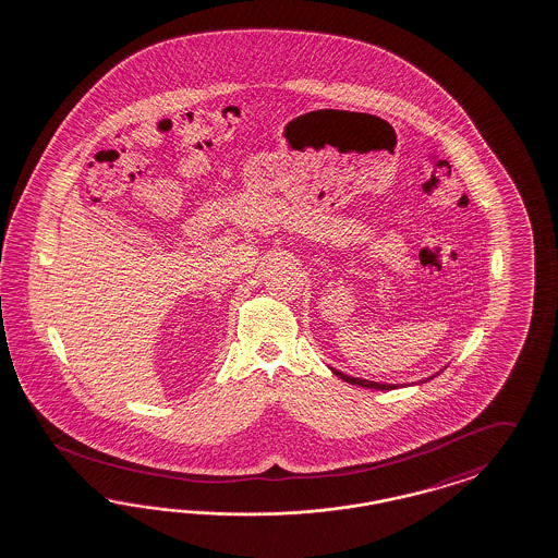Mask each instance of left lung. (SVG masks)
I'll return each instance as SVG.
<instances>
[{"instance_id": "obj_1", "label": "left lung", "mask_w": 558, "mask_h": 558, "mask_svg": "<svg viewBox=\"0 0 558 558\" xmlns=\"http://www.w3.org/2000/svg\"><path fill=\"white\" fill-rule=\"evenodd\" d=\"M330 372H332L335 376L343 378L345 383H350V385H357V387H364V389H376V391H391V389H399V387H405V385H389V383H374V380H366V378H355V376H348V374L335 371V368H330ZM436 374H440V372H436ZM430 378H434V374L433 376H428V378H424V380H420V383H426V380H430ZM415 385H417V383H415Z\"/></svg>"}]
</instances>
